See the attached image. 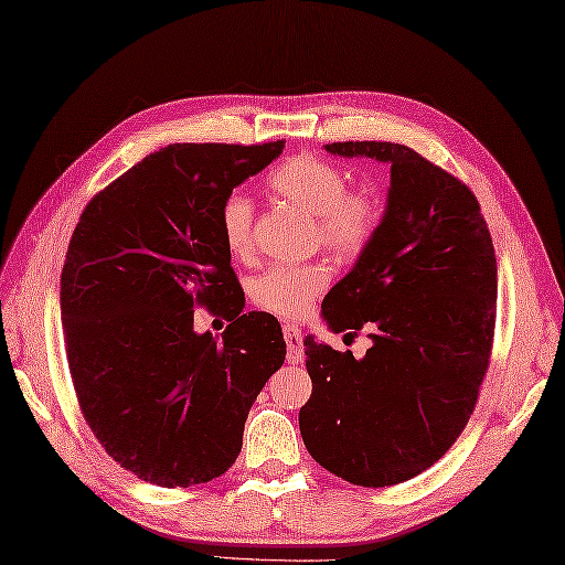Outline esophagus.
Segmentation results:
<instances>
[{"mask_svg":"<svg viewBox=\"0 0 565 565\" xmlns=\"http://www.w3.org/2000/svg\"><path fill=\"white\" fill-rule=\"evenodd\" d=\"M282 335L287 342V362L290 364L305 362V340H301V330L295 326H285Z\"/></svg>","mask_w":565,"mask_h":565,"instance_id":"1","label":"esophagus"}]
</instances>
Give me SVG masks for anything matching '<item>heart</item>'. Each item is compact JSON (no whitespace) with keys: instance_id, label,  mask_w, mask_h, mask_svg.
<instances>
[{"instance_id":"obj_1","label":"heart","mask_w":565,"mask_h":565,"mask_svg":"<svg viewBox=\"0 0 565 565\" xmlns=\"http://www.w3.org/2000/svg\"><path fill=\"white\" fill-rule=\"evenodd\" d=\"M275 194L316 220L319 239L338 256H354L374 237L381 223V203L369 191H348V174L338 164L316 156L282 162L268 179ZM252 201L239 191L220 205V230L227 249L237 256L252 252ZM330 280L323 264L270 266L252 282V297L260 309L299 316Z\"/></svg>"}]
</instances>
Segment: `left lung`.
<instances>
[{
  "instance_id": "obj_1",
  "label": "left lung",
  "mask_w": 565,
  "mask_h": 565,
  "mask_svg": "<svg viewBox=\"0 0 565 565\" xmlns=\"http://www.w3.org/2000/svg\"><path fill=\"white\" fill-rule=\"evenodd\" d=\"M391 168L381 223L321 305L326 326L369 328L352 352L305 338L311 397L299 431L311 458L356 487H393L446 456L470 419L497 323V256L475 194L388 141L323 146Z\"/></svg>"
}]
</instances>
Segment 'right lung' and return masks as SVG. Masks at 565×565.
Segmentation results:
<instances>
[{"label":"right lung","mask_w":565,"mask_h":565,"mask_svg":"<svg viewBox=\"0 0 565 565\" xmlns=\"http://www.w3.org/2000/svg\"><path fill=\"white\" fill-rule=\"evenodd\" d=\"M285 143H172L81 215L62 268L66 360L81 409L124 470L158 487L225 475L256 395L285 362L273 313H244L220 205ZM223 306L217 341L193 305Z\"/></svg>","instance_id":"obj_1"}]
</instances>
